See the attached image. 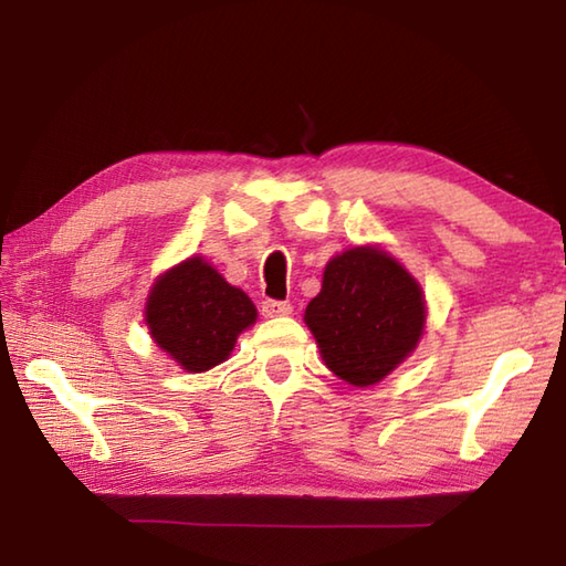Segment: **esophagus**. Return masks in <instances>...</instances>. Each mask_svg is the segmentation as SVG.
<instances>
[{"mask_svg":"<svg viewBox=\"0 0 566 566\" xmlns=\"http://www.w3.org/2000/svg\"><path fill=\"white\" fill-rule=\"evenodd\" d=\"M292 304L290 302H276V300H264L262 302V316L274 318V316H290Z\"/></svg>","mask_w":566,"mask_h":566,"instance_id":"esophagus-1","label":"esophagus"}]
</instances>
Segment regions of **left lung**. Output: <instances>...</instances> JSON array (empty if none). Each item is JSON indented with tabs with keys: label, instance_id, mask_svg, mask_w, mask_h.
I'll list each match as a JSON object with an SVG mask.
<instances>
[{
	"label": "left lung",
	"instance_id": "left-lung-1",
	"mask_svg": "<svg viewBox=\"0 0 566 566\" xmlns=\"http://www.w3.org/2000/svg\"><path fill=\"white\" fill-rule=\"evenodd\" d=\"M428 318L413 274L381 244H358L324 266L304 324L324 366L356 388L374 386L416 352Z\"/></svg>",
	"mask_w": 566,
	"mask_h": 566
}]
</instances>
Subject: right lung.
Segmentation results:
<instances>
[{"label":"right lung","instance_id":"add662e5","mask_svg":"<svg viewBox=\"0 0 566 566\" xmlns=\"http://www.w3.org/2000/svg\"><path fill=\"white\" fill-rule=\"evenodd\" d=\"M148 334L182 371L202 374L228 361L238 336L256 322V306L200 254L178 262L153 282Z\"/></svg>","mask_w":566,"mask_h":566}]
</instances>
